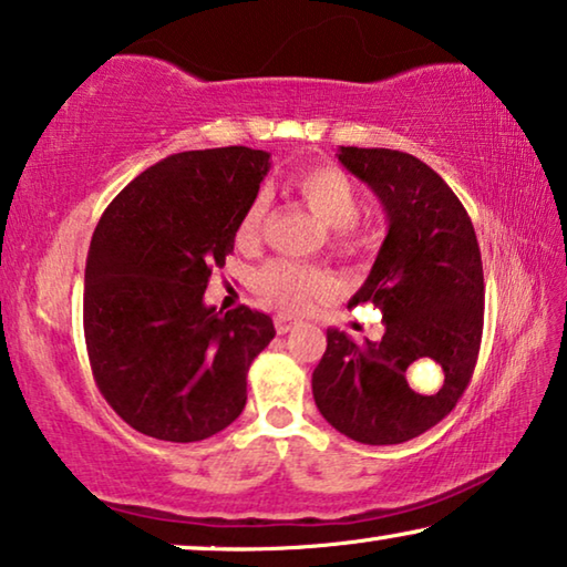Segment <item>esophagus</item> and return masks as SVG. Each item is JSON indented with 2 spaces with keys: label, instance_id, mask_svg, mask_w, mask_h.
Returning a JSON list of instances; mask_svg holds the SVG:
<instances>
[{
  "label": "esophagus",
  "instance_id": "34e87169",
  "mask_svg": "<svg viewBox=\"0 0 567 567\" xmlns=\"http://www.w3.org/2000/svg\"><path fill=\"white\" fill-rule=\"evenodd\" d=\"M295 326H298V323H295L292 318H285V316H280V318H277V321H275V329H277V333H287V331H292Z\"/></svg>",
  "mask_w": 567,
  "mask_h": 567
}]
</instances>
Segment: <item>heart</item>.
Returning a JSON list of instances; mask_svg holds the SVG:
<instances>
[{
  "mask_svg": "<svg viewBox=\"0 0 567 567\" xmlns=\"http://www.w3.org/2000/svg\"><path fill=\"white\" fill-rule=\"evenodd\" d=\"M292 193L300 197L302 205L316 215L318 223L331 228V246L339 251H354L362 246V236L357 230L354 220L360 215V189L344 172L331 164L308 166L298 172L290 182ZM267 200L254 197L244 207L241 218L236 226L238 246H257L265 230ZM333 287L331 275L321 267L298 265V261L275 259L259 269L257 290L269 302L282 308L285 313H302L310 308V302L329 295Z\"/></svg>",
  "mask_w": 567,
  "mask_h": 567,
  "instance_id": "obj_1",
  "label": "heart"
}]
</instances>
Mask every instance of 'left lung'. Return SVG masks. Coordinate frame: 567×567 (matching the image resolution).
Instances as JSON below:
<instances>
[{
	"mask_svg": "<svg viewBox=\"0 0 567 567\" xmlns=\"http://www.w3.org/2000/svg\"><path fill=\"white\" fill-rule=\"evenodd\" d=\"M339 162L388 213V236L372 272L349 300L380 308L385 333L357 344L344 331H326L313 398L321 416L349 440L401 444L440 424L473 378L485 302L481 246L457 195L421 158L341 146ZM419 359H432L445 372L432 396L416 394L404 380Z\"/></svg>",
	"mask_w": 567,
	"mask_h": 567,
	"instance_id": "1",
	"label": "left lung"
}]
</instances>
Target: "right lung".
Returning a JSON list of instances; mask_svg holds the SVG:
<instances>
[{
  "mask_svg": "<svg viewBox=\"0 0 567 567\" xmlns=\"http://www.w3.org/2000/svg\"><path fill=\"white\" fill-rule=\"evenodd\" d=\"M267 172V151H182L102 213L84 272V341L100 393L135 432L200 442L241 416L246 372L275 323L203 298Z\"/></svg>",
  "mask_w": 567,
  "mask_h": 567,
  "instance_id": "obj_1",
  "label": "right lung"
}]
</instances>
